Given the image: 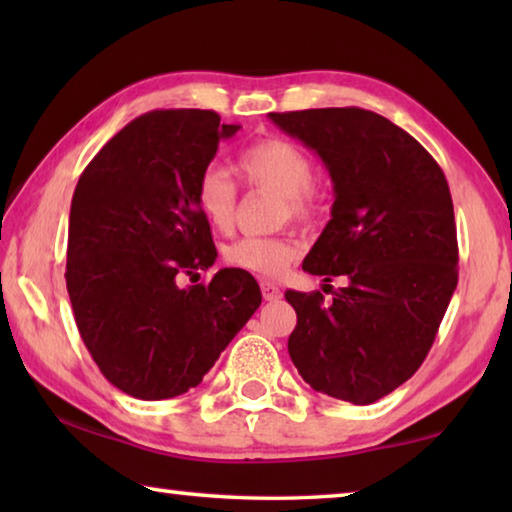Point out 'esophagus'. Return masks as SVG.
Wrapping results in <instances>:
<instances>
[{
    "mask_svg": "<svg viewBox=\"0 0 512 512\" xmlns=\"http://www.w3.org/2000/svg\"><path fill=\"white\" fill-rule=\"evenodd\" d=\"M259 287H262V296H264V300H268V302H273V300H277V298L282 296L280 287H277V284L271 282V280H262V282H259Z\"/></svg>",
    "mask_w": 512,
    "mask_h": 512,
    "instance_id": "esophagus-1",
    "label": "esophagus"
}]
</instances>
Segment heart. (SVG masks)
Returning a JSON list of instances; mask_svg holds the SVG:
<instances>
[{"instance_id": "obj_1", "label": "heart", "mask_w": 512, "mask_h": 512, "mask_svg": "<svg viewBox=\"0 0 512 512\" xmlns=\"http://www.w3.org/2000/svg\"><path fill=\"white\" fill-rule=\"evenodd\" d=\"M237 171L250 187H262L280 196L277 219L311 223L320 214V192L314 183V160L284 137H266L239 155ZM196 207L214 230L228 232L235 223L237 185L228 173L207 167L194 189ZM300 253L291 235L241 237L225 248L223 259L232 268L253 275H280Z\"/></svg>"}]
</instances>
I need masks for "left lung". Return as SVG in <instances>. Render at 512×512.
Listing matches in <instances>:
<instances>
[{
    "instance_id": "obj_1",
    "label": "left lung",
    "mask_w": 512,
    "mask_h": 512,
    "mask_svg": "<svg viewBox=\"0 0 512 512\" xmlns=\"http://www.w3.org/2000/svg\"><path fill=\"white\" fill-rule=\"evenodd\" d=\"M268 117L316 151L334 183L332 219L302 268L325 282L348 280L332 302L320 291L284 293L298 316L291 361L314 391L372 404L420 368L456 289L445 173L415 137L377 112L316 108Z\"/></svg>"
}]
</instances>
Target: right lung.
<instances>
[{
  "label": "right lung",
  "instance_id": "add662e5",
  "mask_svg": "<svg viewBox=\"0 0 512 512\" xmlns=\"http://www.w3.org/2000/svg\"><path fill=\"white\" fill-rule=\"evenodd\" d=\"M241 126L214 110H153L121 128L81 173L69 210L67 293L85 348L112 386L169 400L198 386L262 305L253 275L221 268L194 189Z\"/></svg>",
  "mask_w": 512,
  "mask_h": 512
}]
</instances>
